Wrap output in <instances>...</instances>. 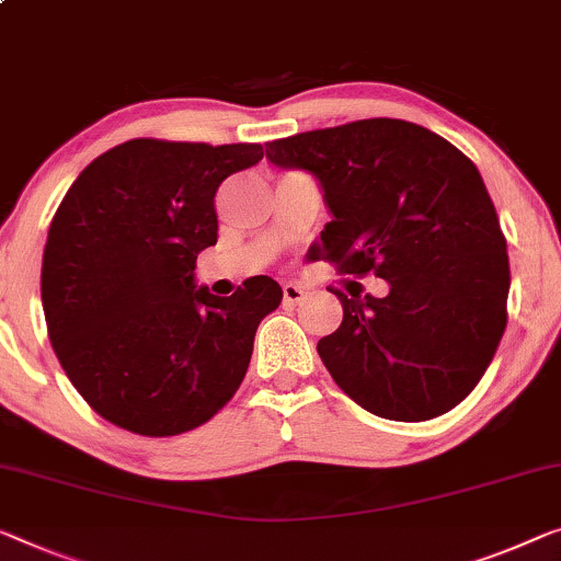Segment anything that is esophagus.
Segmentation results:
<instances>
[{
  "label": "esophagus",
  "instance_id": "1",
  "mask_svg": "<svg viewBox=\"0 0 561 561\" xmlns=\"http://www.w3.org/2000/svg\"><path fill=\"white\" fill-rule=\"evenodd\" d=\"M282 295H284V302L295 305V302H299V299L305 297V289L299 287V284H284V287H282Z\"/></svg>",
  "mask_w": 561,
  "mask_h": 561
}]
</instances>
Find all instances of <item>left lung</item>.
<instances>
[{"instance_id": "obj_1", "label": "left lung", "mask_w": 561, "mask_h": 561, "mask_svg": "<svg viewBox=\"0 0 561 561\" xmlns=\"http://www.w3.org/2000/svg\"><path fill=\"white\" fill-rule=\"evenodd\" d=\"M266 161L320 183L332 214L322 259L390 287L353 299L334 289L342 324L317 342L332 380L388 421L456 408L496 353L512 284L479 169L446 138L396 118L272 140Z\"/></svg>"}]
</instances>
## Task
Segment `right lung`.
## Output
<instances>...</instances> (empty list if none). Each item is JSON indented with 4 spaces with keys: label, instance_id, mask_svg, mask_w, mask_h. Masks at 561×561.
I'll return each mask as SVG.
<instances>
[{
    "label": "right lung",
    "instance_id": "obj_1",
    "mask_svg": "<svg viewBox=\"0 0 561 561\" xmlns=\"http://www.w3.org/2000/svg\"><path fill=\"white\" fill-rule=\"evenodd\" d=\"M262 156L259 144L133 138L65 194L42 254V309L62 370L105 421L179 436L239 390L282 287L259 274L216 297L196 284V256L216 244V188Z\"/></svg>",
    "mask_w": 561,
    "mask_h": 561
}]
</instances>
